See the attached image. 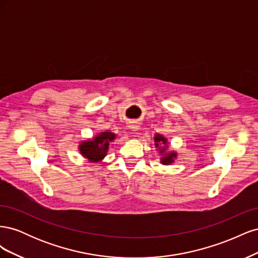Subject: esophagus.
Segmentation results:
<instances>
[{
    "label": "esophagus",
    "mask_w": 258,
    "mask_h": 258,
    "mask_svg": "<svg viewBox=\"0 0 258 258\" xmlns=\"http://www.w3.org/2000/svg\"><path fill=\"white\" fill-rule=\"evenodd\" d=\"M131 129H135V130H136V129H138V127H137V126H135V124H132V126H131Z\"/></svg>",
    "instance_id": "34e87169"
}]
</instances>
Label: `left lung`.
<instances>
[{"label":"left lung","instance_id":"1","mask_svg":"<svg viewBox=\"0 0 258 258\" xmlns=\"http://www.w3.org/2000/svg\"><path fill=\"white\" fill-rule=\"evenodd\" d=\"M154 140H155L156 147L160 148V150H159L160 154H165V155H163V157L161 158V163H163V165H170V163H172L174 161L175 157H176V153H173V152L165 153L166 150H167V147H168L167 139L165 137H162L161 135H156ZM160 145H162L163 146L160 147Z\"/></svg>","mask_w":258,"mask_h":258}]
</instances>
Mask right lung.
Listing matches in <instances>:
<instances>
[{
	"label": "right lung",
	"instance_id": "obj_1",
	"mask_svg": "<svg viewBox=\"0 0 258 258\" xmlns=\"http://www.w3.org/2000/svg\"><path fill=\"white\" fill-rule=\"evenodd\" d=\"M113 132H101L99 136L88 141H84L80 145V152L85 158L91 162L101 161L107 153L108 145L115 139Z\"/></svg>",
	"mask_w": 258,
	"mask_h": 258
}]
</instances>
